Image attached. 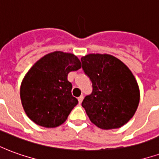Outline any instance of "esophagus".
<instances>
[{"mask_svg":"<svg viewBox=\"0 0 159 159\" xmlns=\"http://www.w3.org/2000/svg\"><path fill=\"white\" fill-rule=\"evenodd\" d=\"M83 100V95H81L80 97H78V102H79V104L82 103Z\"/></svg>","mask_w":159,"mask_h":159,"instance_id":"esophagus-1","label":"esophagus"}]
</instances>
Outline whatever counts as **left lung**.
Listing matches in <instances>:
<instances>
[{
  "label": "left lung",
  "instance_id": "8db88e82",
  "mask_svg": "<svg viewBox=\"0 0 159 159\" xmlns=\"http://www.w3.org/2000/svg\"><path fill=\"white\" fill-rule=\"evenodd\" d=\"M93 91L82 106L90 121L102 129H118L129 121L140 102V89L129 67L111 54L90 53L81 58Z\"/></svg>",
  "mask_w": 159,
  "mask_h": 159
}]
</instances>
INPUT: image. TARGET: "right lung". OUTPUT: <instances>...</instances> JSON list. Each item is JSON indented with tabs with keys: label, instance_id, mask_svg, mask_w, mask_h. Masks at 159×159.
I'll return each instance as SVG.
<instances>
[{
	"label": "right lung",
	"instance_id": "1",
	"mask_svg": "<svg viewBox=\"0 0 159 159\" xmlns=\"http://www.w3.org/2000/svg\"><path fill=\"white\" fill-rule=\"evenodd\" d=\"M82 67L70 52L55 51L37 60L26 73L20 86V99L30 120L45 128L66 122L78 100L71 94L68 73Z\"/></svg>",
	"mask_w": 159,
	"mask_h": 159
}]
</instances>
